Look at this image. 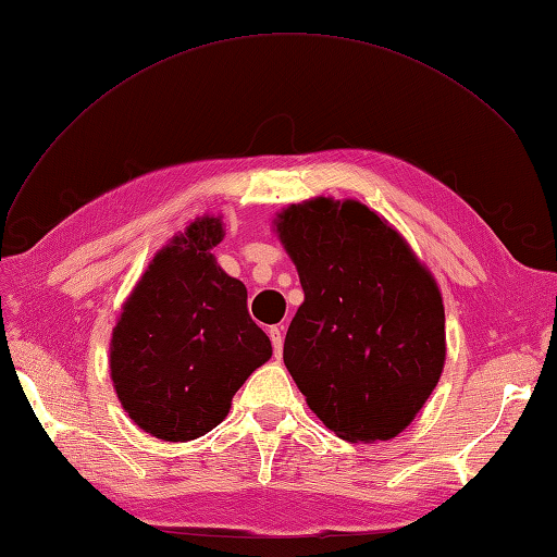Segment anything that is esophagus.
I'll list each match as a JSON object with an SVG mask.
<instances>
[{"instance_id":"esophagus-1","label":"esophagus","mask_w":557,"mask_h":557,"mask_svg":"<svg viewBox=\"0 0 557 557\" xmlns=\"http://www.w3.org/2000/svg\"><path fill=\"white\" fill-rule=\"evenodd\" d=\"M269 339H272L274 356H276V358H281V352H283V325L269 327Z\"/></svg>"}]
</instances>
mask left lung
Returning <instances> with one entry per match:
<instances>
[{
  "mask_svg": "<svg viewBox=\"0 0 557 557\" xmlns=\"http://www.w3.org/2000/svg\"><path fill=\"white\" fill-rule=\"evenodd\" d=\"M305 301L283 362L309 409L346 442L407 428L446 360L442 293L401 234L356 199H309L278 213Z\"/></svg>",
  "mask_w": 557,
  "mask_h": 557,
  "instance_id": "left-lung-1",
  "label": "left lung"
}]
</instances>
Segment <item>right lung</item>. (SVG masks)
Returning <instances> with one entry per match:
<instances>
[{
	"mask_svg": "<svg viewBox=\"0 0 557 557\" xmlns=\"http://www.w3.org/2000/svg\"><path fill=\"white\" fill-rule=\"evenodd\" d=\"M221 218H197L148 264L111 336V379L127 416L164 442H190L227 416L234 393L272 358L246 285L213 258Z\"/></svg>",
	"mask_w": 557,
	"mask_h": 557,
	"instance_id": "right-lung-1",
	"label": "right lung"
}]
</instances>
